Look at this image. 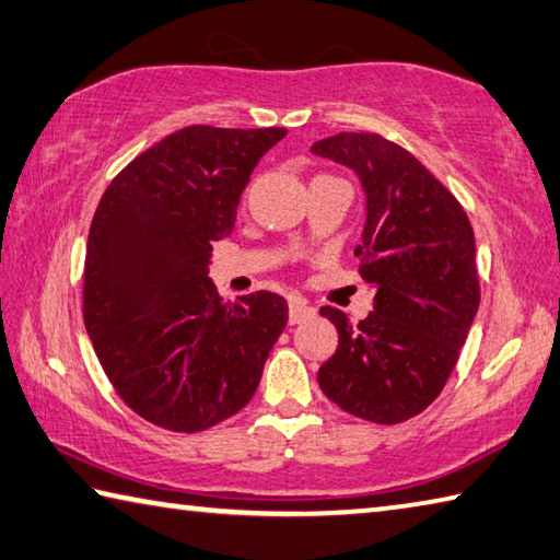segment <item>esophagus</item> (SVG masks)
<instances>
[{
  "label": "esophagus",
  "mask_w": 560,
  "mask_h": 560,
  "mask_svg": "<svg viewBox=\"0 0 560 560\" xmlns=\"http://www.w3.org/2000/svg\"><path fill=\"white\" fill-rule=\"evenodd\" d=\"M311 315H313V308L308 306L306 301H303L301 296H291V301H289V320H291L293 325L308 320Z\"/></svg>",
  "instance_id": "1"
}]
</instances>
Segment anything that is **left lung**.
<instances>
[{
    "label": "left lung",
    "mask_w": 560,
    "mask_h": 560,
    "mask_svg": "<svg viewBox=\"0 0 560 560\" xmlns=\"http://www.w3.org/2000/svg\"><path fill=\"white\" fill-rule=\"evenodd\" d=\"M311 151L360 178L354 257L374 289L372 313L358 325L338 308L320 311L340 338L318 384L342 411L401 423L441 394L480 306L470 220L419 159L380 135L342 131Z\"/></svg>",
    "instance_id": "8db88e82"
}]
</instances>
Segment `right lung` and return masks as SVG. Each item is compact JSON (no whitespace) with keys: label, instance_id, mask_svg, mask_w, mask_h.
I'll use <instances>...</instances> for the list:
<instances>
[{"label":"right lung","instance_id":"right-lung-1","mask_svg":"<svg viewBox=\"0 0 560 560\" xmlns=\"http://www.w3.org/2000/svg\"><path fill=\"white\" fill-rule=\"evenodd\" d=\"M283 127L178 129L109 183L90 225L83 313L112 386L141 419L198 433L254 396L289 303H228L208 277L254 166Z\"/></svg>","mask_w":560,"mask_h":560}]
</instances>
